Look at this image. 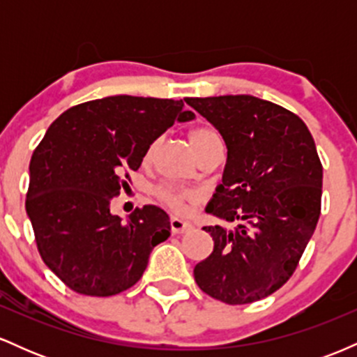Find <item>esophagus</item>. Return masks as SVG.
I'll return each mask as SVG.
<instances>
[{"mask_svg": "<svg viewBox=\"0 0 357 357\" xmlns=\"http://www.w3.org/2000/svg\"><path fill=\"white\" fill-rule=\"evenodd\" d=\"M191 230V223L190 221H184L179 218H171V231L174 235H181V233H186Z\"/></svg>", "mask_w": 357, "mask_h": 357, "instance_id": "obj_1", "label": "esophagus"}]
</instances>
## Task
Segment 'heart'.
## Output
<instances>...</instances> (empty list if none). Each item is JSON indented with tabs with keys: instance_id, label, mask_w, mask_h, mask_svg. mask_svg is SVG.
I'll use <instances>...</instances> for the list:
<instances>
[{
	"instance_id": "heart-1",
	"label": "heart",
	"mask_w": 357,
	"mask_h": 357,
	"mask_svg": "<svg viewBox=\"0 0 357 357\" xmlns=\"http://www.w3.org/2000/svg\"><path fill=\"white\" fill-rule=\"evenodd\" d=\"M216 132L210 127H198V129L191 130L190 134V142L192 146V149L198 153V149L202 147L204 142L208 141V139L215 137ZM151 151H153V147H151L149 151H147V155L151 154ZM155 195L159 196V199H161L162 203L166 204V206H169L171 210L176 211V213H183L186 211L188 204L191 202H195L196 195L195 192L188 191V190H183V188H176V186H161L158 188V191H155Z\"/></svg>"
}]
</instances>
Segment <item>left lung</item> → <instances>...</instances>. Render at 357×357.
I'll return each mask as SVG.
<instances>
[{"mask_svg": "<svg viewBox=\"0 0 357 357\" xmlns=\"http://www.w3.org/2000/svg\"><path fill=\"white\" fill-rule=\"evenodd\" d=\"M227 144L206 213L240 221L203 227L211 255L195 267L204 294L230 305L268 297L292 277L321 215L322 165L301 117L253 96L184 99Z\"/></svg>", "mask_w": 357, "mask_h": 357, "instance_id": "left-lung-1", "label": "left lung"}]
</instances>
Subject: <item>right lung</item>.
<instances>
[{"mask_svg":"<svg viewBox=\"0 0 357 357\" xmlns=\"http://www.w3.org/2000/svg\"><path fill=\"white\" fill-rule=\"evenodd\" d=\"M192 119L181 100L112 96L65 110L48 127L31 155L26 213L45 265L65 285L109 297L142 277L171 235L169 216L147 204L124 223L110 199L155 139Z\"/></svg>","mask_w":357,"mask_h":357,"instance_id":"obj_1","label":"right lung"}]
</instances>
